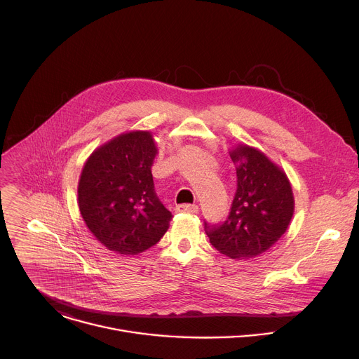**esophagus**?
Here are the masks:
<instances>
[{
	"mask_svg": "<svg viewBox=\"0 0 359 359\" xmlns=\"http://www.w3.org/2000/svg\"><path fill=\"white\" fill-rule=\"evenodd\" d=\"M176 210L180 213H197L198 206L197 204H179V206H176Z\"/></svg>",
	"mask_w": 359,
	"mask_h": 359,
	"instance_id": "esophagus-1",
	"label": "esophagus"
}]
</instances>
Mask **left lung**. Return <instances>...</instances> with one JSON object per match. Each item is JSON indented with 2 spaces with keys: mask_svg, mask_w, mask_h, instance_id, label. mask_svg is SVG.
Instances as JSON below:
<instances>
[{
  "mask_svg": "<svg viewBox=\"0 0 359 359\" xmlns=\"http://www.w3.org/2000/svg\"><path fill=\"white\" fill-rule=\"evenodd\" d=\"M237 190L227 220L209 229L210 243L230 259H252L273 247L294 215V196L285 172L264 153L237 143L230 149Z\"/></svg>",
  "mask_w": 359,
  "mask_h": 359,
  "instance_id": "8db88e82",
  "label": "left lung"
}]
</instances>
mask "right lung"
Wrapping results in <instances>:
<instances>
[{"instance_id": "right-lung-1", "label": "right lung", "mask_w": 359, "mask_h": 359, "mask_svg": "<svg viewBox=\"0 0 359 359\" xmlns=\"http://www.w3.org/2000/svg\"><path fill=\"white\" fill-rule=\"evenodd\" d=\"M156 155L150 130H129L96 147L82 168L81 216L95 238L116 254H139L169 229L172 213L158 198L150 170Z\"/></svg>"}]
</instances>
